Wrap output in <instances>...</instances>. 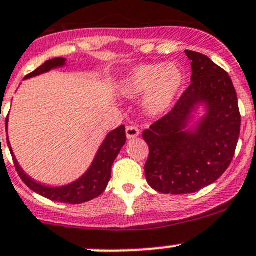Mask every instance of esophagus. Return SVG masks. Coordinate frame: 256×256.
Returning a JSON list of instances; mask_svg holds the SVG:
<instances>
[{"label":"esophagus","instance_id":"obj_1","mask_svg":"<svg viewBox=\"0 0 256 256\" xmlns=\"http://www.w3.org/2000/svg\"><path fill=\"white\" fill-rule=\"evenodd\" d=\"M138 135H140V130H138V128H135V126H128V128H126V138H128V140L136 138Z\"/></svg>","mask_w":256,"mask_h":256}]
</instances>
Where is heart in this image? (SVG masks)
I'll return each mask as SVG.
<instances>
[{"instance_id": "b5f03b06", "label": "heart", "mask_w": 256, "mask_h": 256, "mask_svg": "<svg viewBox=\"0 0 256 256\" xmlns=\"http://www.w3.org/2000/svg\"><path fill=\"white\" fill-rule=\"evenodd\" d=\"M184 82V70L176 63L140 64L121 79L120 92L131 99L144 96V112L161 118L174 106Z\"/></svg>"}]
</instances>
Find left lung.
<instances>
[{"label":"left lung","mask_w":256,"mask_h":256,"mask_svg":"<svg viewBox=\"0 0 256 256\" xmlns=\"http://www.w3.org/2000/svg\"><path fill=\"white\" fill-rule=\"evenodd\" d=\"M192 84L166 116L142 134L150 156L146 180L164 194L194 193L216 182L233 160L240 134L238 96L226 70L186 50ZM202 108L204 115L194 120Z\"/></svg>","instance_id":"obj_1"}]
</instances>
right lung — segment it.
Here are the masks:
<instances>
[{"mask_svg":"<svg viewBox=\"0 0 256 256\" xmlns=\"http://www.w3.org/2000/svg\"><path fill=\"white\" fill-rule=\"evenodd\" d=\"M66 58L50 59V60H47L44 64H42L40 68L36 69L34 72L24 76V79H30L33 76L48 73L53 69L62 68V66H66ZM7 124H8V118H6V128ZM125 142V126L121 125L115 130H112V132L108 134L105 140L100 144L96 154H95L94 161L92 162L90 167L82 177H79L78 180L69 183V184L60 186V187H49V186L37 182L23 171L22 167L18 164L16 156L14 154V151H12L11 144L8 140V132H7V144H8L12 158H14V167H16L20 180L26 183V186L30 188L33 192L38 193V194L43 196L48 200H54V202L69 203V204H80V203L89 202V200L99 197L104 192L110 178H112V167L114 161L118 157V152L122 148Z\"/></svg>","mask_w":256,"mask_h":256,"instance_id":"1","label":"right lung"}]
</instances>
